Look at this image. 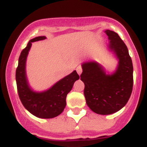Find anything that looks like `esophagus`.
I'll return each mask as SVG.
<instances>
[{
    "instance_id": "1",
    "label": "esophagus",
    "mask_w": 147,
    "mask_h": 147,
    "mask_svg": "<svg viewBox=\"0 0 147 147\" xmlns=\"http://www.w3.org/2000/svg\"><path fill=\"white\" fill-rule=\"evenodd\" d=\"M77 73H78V75H80L81 74H82V66H78L77 68Z\"/></svg>"
}]
</instances>
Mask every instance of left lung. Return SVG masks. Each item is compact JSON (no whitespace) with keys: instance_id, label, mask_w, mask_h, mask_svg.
<instances>
[{"instance_id":"obj_1","label":"left lung","mask_w":147,"mask_h":147,"mask_svg":"<svg viewBox=\"0 0 147 147\" xmlns=\"http://www.w3.org/2000/svg\"><path fill=\"white\" fill-rule=\"evenodd\" d=\"M108 48L118 60L116 70L106 73L96 61L82 63L81 80L84 83V96L88 106L95 113L110 115L122 109L131 97L133 84L132 60L127 47L117 33L106 30Z\"/></svg>"}]
</instances>
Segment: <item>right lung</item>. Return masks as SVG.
<instances>
[{
    "label": "right lung",
    "instance_id": "right-lung-1",
    "mask_svg": "<svg viewBox=\"0 0 147 147\" xmlns=\"http://www.w3.org/2000/svg\"><path fill=\"white\" fill-rule=\"evenodd\" d=\"M46 38L37 36L30 40L26 48L22 50L16 71V81L18 96L22 104L30 113L37 117L50 119L58 116L66 106V96L73 84L79 79L76 70L63 77L45 91L36 92L31 88L26 75V60L32 42Z\"/></svg>",
    "mask_w": 147,
    "mask_h": 147
}]
</instances>
